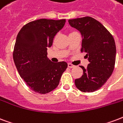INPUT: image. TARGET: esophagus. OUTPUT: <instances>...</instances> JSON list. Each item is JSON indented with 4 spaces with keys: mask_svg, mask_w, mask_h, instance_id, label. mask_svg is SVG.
<instances>
[{
    "mask_svg": "<svg viewBox=\"0 0 123 123\" xmlns=\"http://www.w3.org/2000/svg\"><path fill=\"white\" fill-rule=\"evenodd\" d=\"M74 67H75V66L74 65H73V64H71V63H68V67H69V68H71H71H74Z\"/></svg>",
    "mask_w": 123,
    "mask_h": 123,
    "instance_id": "obj_1",
    "label": "esophagus"
}]
</instances>
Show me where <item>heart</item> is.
<instances>
[{
	"mask_svg": "<svg viewBox=\"0 0 123 123\" xmlns=\"http://www.w3.org/2000/svg\"><path fill=\"white\" fill-rule=\"evenodd\" d=\"M72 32H71V33H72Z\"/></svg>",
	"mask_w": 123,
	"mask_h": 123,
	"instance_id": "heart-1",
	"label": "heart"
}]
</instances>
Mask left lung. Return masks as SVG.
Masks as SVG:
<instances>
[{"label":"left lung","instance_id":"1","mask_svg":"<svg viewBox=\"0 0 123 123\" xmlns=\"http://www.w3.org/2000/svg\"><path fill=\"white\" fill-rule=\"evenodd\" d=\"M72 27L82 36L81 52H86L89 64L83 74L74 80L76 87L82 92L90 93L99 89L113 73L116 47L113 37L102 24L91 17L69 19Z\"/></svg>","mask_w":123,"mask_h":123}]
</instances>
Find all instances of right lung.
I'll list each match as a JSON object with an SVG mask.
<instances>
[{
    "label": "right lung",
    "instance_id": "obj_1",
    "mask_svg": "<svg viewBox=\"0 0 123 123\" xmlns=\"http://www.w3.org/2000/svg\"><path fill=\"white\" fill-rule=\"evenodd\" d=\"M65 19H41L26 24L17 34L13 58L19 75L36 93L56 89L67 67L65 62L54 63L47 58V48L63 27Z\"/></svg>",
    "mask_w": 123,
    "mask_h": 123
}]
</instances>
